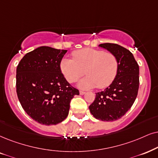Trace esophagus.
I'll list each match as a JSON object with an SVG mask.
<instances>
[{
    "mask_svg": "<svg viewBox=\"0 0 158 158\" xmlns=\"http://www.w3.org/2000/svg\"><path fill=\"white\" fill-rule=\"evenodd\" d=\"M79 93H80V95H84V94L85 93V92L82 91V90H80V91H79Z\"/></svg>",
    "mask_w": 158,
    "mask_h": 158,
    "instance_id": "obj_1",
    "label": "esophagus"
}]
</instances>
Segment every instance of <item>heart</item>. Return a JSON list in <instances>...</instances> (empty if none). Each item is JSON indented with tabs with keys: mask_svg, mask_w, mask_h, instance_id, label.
<instances>
[{
	"mask_svg": "<svg viewBox=\"0 0 158 158\" xmlns=\"http://www.w3.org/2000/svg\"><path fill=\"white\" fill-rule=\"evenodd\" d=\"M73 59L63 58L60 69L65 79L70 83L75 82L85 73L79 82V87L98 88L107 87L117 76L119 62L115 55L101 49L85 48L72 53Z\"/></svg>",
	"mask_w": 158,
	"mask_h": 158,
	"instance_id": "heart-1",
	"label": "heart"
}]
</instances>
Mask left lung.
I'll return each instance as SVG.
<instances>
[{
  "mask_svg": "<svg viewBox=\"0 0 158 158\" xmlns=\"http://www.w3.org/2000/svg\"><path fill=\"white\" fill-rule=\"evenodd\" d=\"M99 46L115 55L119 68L112 83L103 91L96 93L89 109L98 119L115 121L125 114L136 98L139 87V67L133 54L125 47L112 43Z\"/></svg>",
  "mask_w": 158,
  "mask_h": 158,
  "instance_id": "obj_1",
  "label": "left lung"
}]
</instances>
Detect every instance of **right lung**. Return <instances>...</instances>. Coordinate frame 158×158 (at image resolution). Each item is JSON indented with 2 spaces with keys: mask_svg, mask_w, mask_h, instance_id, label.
Segmentation results:
<instances>
[{
  "mask_svg": "<svg viewBox=\"0 0 158 158\" xmlns=\"http://www.w3.org/2000/svg\"><path fill=\"white\" fill-rule=\"evenodd\" d=\"M67 50L40 47L27 53L17 67L18 99L25 112L41 125H57L66 118L70 103L79 92L61 73Z\"/></svg>",
  "mask_w": 158,
  "mask_h": 158,
  "instance_id": "1",
  "label": "right lung"
}]
</instances>
